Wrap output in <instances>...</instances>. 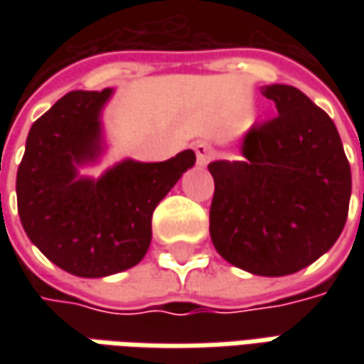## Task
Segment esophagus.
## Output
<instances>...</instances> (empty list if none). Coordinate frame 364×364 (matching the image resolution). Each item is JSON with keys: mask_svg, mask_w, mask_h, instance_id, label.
I'll use <instances>...</instances> for the list:
<instances>
[{"mask_svg": "<svg viewBox=\"0 0 364 364\" xmlns=\"http://www.w3.org/2000/svg\"><path fill=\"white\" fill-rule=\"evenodd\" d=\"M194 151H196V161L200 164V166H206L210 158H213V151H210V147L206 146L204 141H196L194 144Z\"/></svg>", "mask_w": 364, "mask_h": 364, "instance_id": "obj_1", "label": "esophagus"}]
</instances>
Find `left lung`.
<instances>
[{
  "mask_svg": "<svg viewBox=\"0 0 364 364\" xmlns=\"http://www.w3.org/2000/svg\"><path fill=\"white\" fill-rule=\"evenodd\" d=\"M277 115L255 123L243 160L213 161L210 239L235 267L289 275L341 237L350 203V164L328 113L289 85L265 87Z\"/></svg>",
  "mask_w": 364,
  "mask_h": 364,
  "instance_id": "1",
  "label": "left lung"
}]
</instances>
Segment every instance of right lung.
Instances as JSON below:
<instances>
[{
  "label": "right lung",
  "mask_w": 364,
  "mask_h": 364,
  "mask_svg": "<svg viewBox=\"0 0 364 364\" xmlns=\"http://www.w3.org/2000/svg\"><path fill=\"white\" fill-rule=\"evenodd\" d=\"M105 91H70L34 121L18 168L21 227L64 272L105 277L137 265L151 241V215L180 176L192 149L156 164L125 160L99 180L78 178L101 151Z\"/></svg>",
  "instance_id": "add662e5"
}]
</instances>
